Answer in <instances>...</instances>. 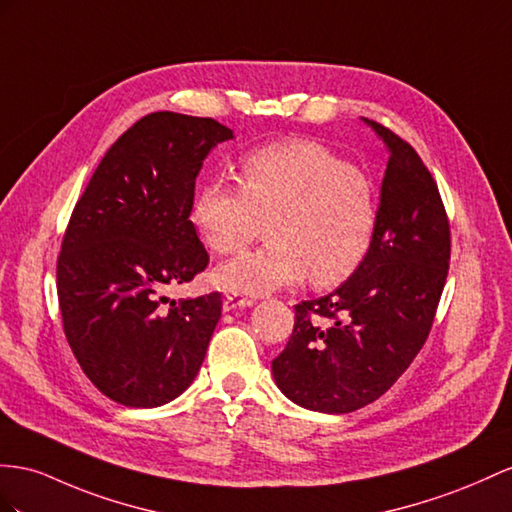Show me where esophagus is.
I'll return each mask as SVG.
<instances>
[{
  "label": "esophagus",
  "instance_id": "34e87169",
  "mask_svg": "<svg viewBox=\"0 0 512 512\" xmlns=\"http://www.w3.org/2000/svg\"><path fill=\"white\" fill-rule=\"evenodd\" d=\"M255 300L246 298V296H238V294H227L225 300H222V311H233L238 307H253Z\"/></svg>",
  "mask_w": 512,
  "mask_h": 512
}]
</instances>
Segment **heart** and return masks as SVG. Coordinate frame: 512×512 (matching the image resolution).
<instances>
[{
    "instance_id": "heart-1",
    "label": "heart",
    "mask_w": 512,
    "mask_h": 512,
    "mask_svg": "<svg viewBox=\"0 0 512 512\" xmlns=\"http://www.w3.org/2000/svg\"><path fill=\"white\" fill-rule=\"evenodd\" d=\"M240 183L209 179L192 203V225L218 255L268 242L216 270L229 292L261 296L303 281L333 285L368 255L376 229L372 181L311 140L272 142L240 162Z\"/></svg>"
}]
</instances>
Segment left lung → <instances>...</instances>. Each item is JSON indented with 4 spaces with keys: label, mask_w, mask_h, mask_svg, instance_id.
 Here are the masks:
<instances>
[{
    "label": "left lung",
    "mask_w": 512,
    "mask_h": 512,
    "mask_svg": "<svg viewBox=\"0 0 512 512\" xmlns=\"http://www.w3.org/2000/svg\"><path fill=\"white\" fill-rule=\"evenodd\" d=\"M389 162L368 255L335 292L296 305L272 361L277 387L303 409L352 413L378 400L422 350L450 266V222L437 181L381 123Z\"/></svg>",
    "instance_id": "8db88e82"
}]
</instances>
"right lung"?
Masks as SVG:
<instances>
[{
	"instance_id": "add662e5",
	"label": "right lung",
	"mask_w": 512,
	"mask_h": 512,
	"mask_svg": "<svg viewBox=\"0 0 512 512\" xmlns=\"http://www.w3.org/2000/svg\"><path fill=\"white\" fill-rule=\"evenodd\" d=\"M231 138L214 119L142 116L103 155L62 238L64 335L90 383L131 409L181 396L220 320L218 292L179 303L164 292L209 264L190 220L194 181Z\"/></svg>"
}]
</instances>
